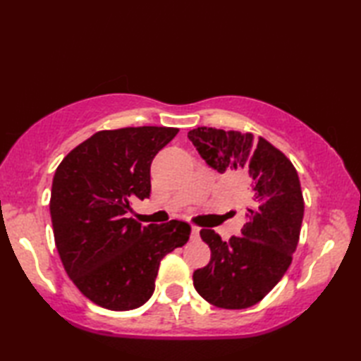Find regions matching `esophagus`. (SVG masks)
<instances>
[{
	"label": "esophagus",
	"mask_w": 361,
	"mask_h": 361,
	"mask_svg": "<svg viewBox=\"0 0 361 361\" xmlns=\"http://www.w3.org/2000/svg\"><path fill=\"white\" fill-rule=\"evenodd\" d=\"M198 235H200V229H198V226H192V234H190V237L198 239Z\"/></svg>",
	"instance_id": "esophagus-1"
}]
</instances>
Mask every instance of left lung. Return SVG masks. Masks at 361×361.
Returning a JSON list of instances; mask_svg holds the SVG:
<instances>
[{
	"label": "left lung",
	"instance_id": "1",
	"mask_svg": "<svg viewBox=\"0 0 361 361\" xmlns=\"http://www.w3.org/2000/svg\"><path fill=\"white\" fill-rule=\"evenodd\" d=\"M202 158L220 173L248 185L247 224L228 242L214 229L200 235L209 245V264L194 271V287L220 309H247L270 293L296 251L304 198L295 166L265 137L214 127L189 130Z\"/></svg>",
	"mask_w": 361,
	"mask_h": 361
}]
</instances>
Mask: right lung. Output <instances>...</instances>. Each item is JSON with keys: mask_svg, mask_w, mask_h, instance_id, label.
I'll list each match as a JSON object with an SVG mask.
<instances>
[{"mask_svg": "<svg viewBox=\"0 0 361 361\" xmlns=\"http://www.w3.org/2000/svg\"><path fill=\"white\" fill-rule=\"evenodd\" d=\"M175 127L101 130L59 164L51 189L54 240L65 271L91 302L132 310L147 302L161 259L183 247L190 225L171 220L142 226L127 217L150 195V164Z\"/></svg>", "mask_w": 361, "mask_h": 361, "instance_id": "obj_1", "label": "right lung"}]
</instances>
